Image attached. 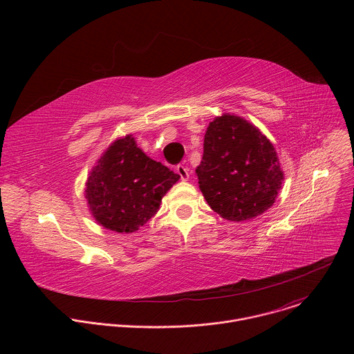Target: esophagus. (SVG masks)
Wrapping results in <instances>:
<instances>
[{"instance_id":"esophagus-1","label":"esophagus","mask_w":354,"mask_h":354,"mask_svg":"<svg viewBox=\"0 0 354 354\" xmlns=\"http://www.w3.org/2000/svg\"><path fill=\"white\" fill-rule=\"evenodd\" d=\"M176 172H178V175L180 176L182 180H187V179H189V169H187L186 167L178 165V167H176Z\"/></svg>"}]
</instances>
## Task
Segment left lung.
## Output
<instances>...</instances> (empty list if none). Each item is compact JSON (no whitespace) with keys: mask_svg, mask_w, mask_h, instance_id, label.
<instances>
[{"mask_svg":"<svg viewBox=\"0 0 354 354\" xmlns=\"http://www.w3.org/2000/svg\"><path fill=\"white\" fill-rule=\"evenodd\" d=\"M203 149L196 175L217 214L241 223L273 206L284 174L273 144L255 124L230 113L217 116L207 127Z\"/></svg>","mask_w":354,"mask_h":354,"instance_id":"8db88e82","label":"left lung"}]
</instances>
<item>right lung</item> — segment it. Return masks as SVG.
<instances>
[{"label":"right lung","instance_id":"obj_1","mask_svg":"<svg viewBox=\"0 0 354 354\" xmlns=\"http://www.w3.org/2000/svg\"><path fill=\"white\" fill-rule=\"evenodd\" d=\"M179 178L147 157L133 134H127L116 138L91 169L85 198L99 225L131 234L157 214L162 197Z\"/></svg>","mask_w":354,"mask_h":354}]
</instances>
